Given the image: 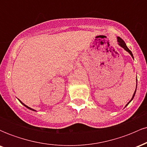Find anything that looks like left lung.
I'll use <instances>...</instances> for the list:
<instances>
[{
    "label": "left lung",
    "mask_w": 147,
    "mask_h": 147,
    "mask_svg": "<svg viewBox=\"0 0 147 147\" xmlns=\"http://www.w3.org/2000/svg\"><path fill=\"white\" fill-rule=\"evenodd\" d=\"M117 42H118V44H119V45H120V46H121V47H122V48H124V50H126V51H127L128 52H129V53L130 54V55H131V57H133V54H132V52H131V50H129V49L127 48V46H126V45L125 42H124V41H123V40L122 39V38H120V37H119V36H118V37H117ZM136 81H137V82H138V80H136ZM136 88H137V87H136ZM136 91H135L134 94H133V97H132V98H131V100H130V101H129V103H128V104H126V106H128V104H129V103H130V102H131V101H132V99H133V97H134V96H135V94H136ZM126 106H125V107H126Z\"/></svg>",
    "instance_id": "obj_1"
}]
</instances>
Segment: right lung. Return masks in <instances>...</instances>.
<instances>
[{"instance_id": "right-lung-1", "label": "right lung", "mask_w": 147, "mask_h": 147, "mask_svg": "<svg viewBox=\"0 0 147 147\" xmlns=\"http://www.w3.org/2000/svg\"><path fill=\"white\" fill-rule=\"evenodd\" d=\"M18 100H19V99H18ZM19 102H21V104H23V106H25V107H26V108H28V109H30V110H32V111H35V110H34V109H31V108H30V107H29V106H26V105H25V104H23V102H21V101H20V100H19Z\"/></svg>"}]
</instances>
